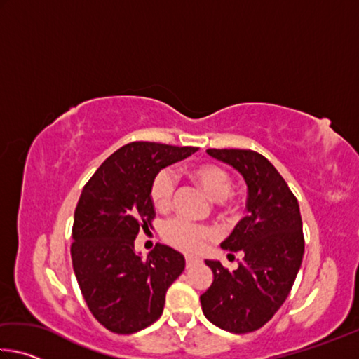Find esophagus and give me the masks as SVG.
<instances>
[{
	"label": "esophagus",
	"instance_id": "esophagus-1",
	"mask_svg": "<svg viewBox=\"0 0 359 359\" xmlns=\"http://www.w3.org/2000/svg\"><path fill=\"white\" fill-rule=\"evenodd\" d=\"M198 263H199V259H196V258H191V257H187L185 258V264H187L188 269H190V267H193L194 264H198Z\"/></svg>",
	"mask_w": 359,
	"mask_h": 359
}]
</instances>
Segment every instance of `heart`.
<instances>
[{
	"label": "heart",
	"instance_id": "b5f03b06",
	"mask_svg": "<svg viewBox=\"0 0 359 359\" xmlns=\"http://www.w3.org/2000/svg\"><path fill=\"white\" fill-rule=\"evenodd\" d=\"M188 175L218 203L229 198L231 177L226 169L215 163H199L188 168ZM175 193V177L171 171L163 169L158 172L150 185V199L158 210L165 212L172 205ZM163 238L169 244L187 253L201 252L205 242L214 238V229L205 224L193 223L187 218H172L163 228Z\"/></svg>",
	"mask_w": 359,
	"mask_h": 359
}]
</instances>
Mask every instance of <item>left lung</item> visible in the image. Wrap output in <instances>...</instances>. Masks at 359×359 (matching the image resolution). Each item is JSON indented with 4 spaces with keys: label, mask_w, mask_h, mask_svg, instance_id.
Returning a JSON list of instances; mask_svg holds the SVG:
<instances>
[{
    "label": "left lung",
    "mask_w": 359,
    "mask_h": 359,
    "mask_svg": "<svg viewBox=\"0 0 359 359\" xmlns=\"http://www.w3.org/2000/svg\"><path fill=\"white\" fill-rule=\"evenodd\" d=\"M208 154L244 177L248 214L222 242L223 250L244 253L238 269L205 259L214 282L199 299L210 323L234 334L252 332L274 317L296 280L304 257L299 204L258 151L209 149Z\"/></svg>",
    "instance_id": "obj_1"
}]
</instances>
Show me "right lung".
Wrapping results in <instances>:
<instances>
[{"mask_svg": "<svg viewBox=\"0 0 359 359\" xmlns=\"http://www.w3.org/2000/svg\"><path fill=\"white\" fill-rule=\"evenodd\" d=\"M196 150L126 144L83 187L72 224V267L90 312L109 331L133 334L155 323L168 288L185 269L184 255L163 244L142 259L135 239L155 218L151 180Z\"/></svg>", "mask_w": 359, "mask_h": 359, "instance_id": "obj_1", "label": "right lung"}]
</instances>
